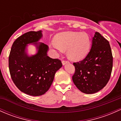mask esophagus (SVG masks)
Masks as SVG:
<instances>
[{
    "mask_svg": "<svg viewBox=\"0 0 121 121\" xmlns=\"http://www.w3.org/2000/svg\"><path fill=\"white\" fill-rule=\"evenodd\" d=\"M67 63H69V61H68L63 60V61H62V64H63V65H64L65 64H67Z\"/></svg>",
    "mask_w": 121,
    "mask_h": 121,
    "instance_id": "obj_1",
    "label": "esophagus"
}]
</instances>
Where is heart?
Returning <instances> with one entry per match:
<instances>
[{"label": "heart", "instance_id": "obj_1", "mask_svg": "<svg viewBox=\"0 0 121 121\" xmlns=\"http://www.w3.org/2000/svg\"><path fill=\"white\" fill-rule=\"evenodd\" d=\"M91 40L87 33L76 31H65L57 34L50 46L57 53H63L67 50L69 59L79 61L88 55Z\"/></svg>", "mask_w": 121, "mask_h": 121}]
</instances>
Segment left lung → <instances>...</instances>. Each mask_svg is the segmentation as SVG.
Masks as SVG:
<instances>
[{
  "instance_id": "obj_1",
  "label": "left lung",
  "mask_w": 121,
  "mask_h": 121,
  "mask_svg": "<svg viewBox=\"0 0 121 121\" xmlns=\"http://www.w3.org/2000/svg\"><path fill=\"white\" fill-rule=\"evenodd\" d=\"M91 50L84 59L74 63L72 80L76 87L87 94L96 93L108 83L112 69V55L109 42L98 32L92 38Z\"/></svg>"
}]
</instances>
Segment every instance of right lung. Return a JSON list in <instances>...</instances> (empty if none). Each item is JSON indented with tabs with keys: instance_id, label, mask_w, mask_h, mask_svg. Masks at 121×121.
<instances>
[{
	"instance_id": "1",
	"label": "right lung",
	"mask_w": 121,
	"mask_h": 121,
	"mask_svg": "<svg viewBox=\"0 0 121 121\" xmlns=\"http://www.w3.org/2000/svg\"><path fill=\"white\" fill-rule=\"evenodd\" d=\"M42 31H29L18 37L12 45L9 67L13 82L21 91L31 96H40L48 91L56 72L62 67L60 60L48 56V46L37 42L42 38ZM36 46L37 53L29 56L27 44Z\"/></svg>"
}]
</instances>
